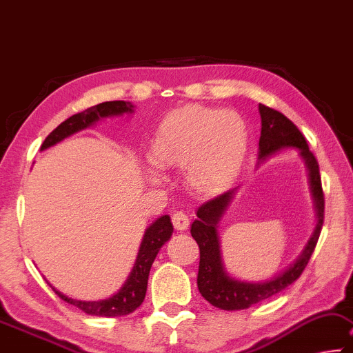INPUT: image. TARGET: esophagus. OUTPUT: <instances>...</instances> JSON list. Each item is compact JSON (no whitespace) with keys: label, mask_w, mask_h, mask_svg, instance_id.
<instances>
[{"label":"esophagus","mask_w":353,"mask_h":353,"mask_svg":"<svg viewBox=\"0 0 353 353\" xmlns=\"http://www.w3.org/2000/svg\"><path fill=\"white\" fill-rule=\"evenodd\" d=\"M172 223L178 231H183V230L188 228L189 217L184 214L183 211H176V212H173V216H172Z\"/></svg>","instance_id":"obj_1"}]
</instances>
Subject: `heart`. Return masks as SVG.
<instances>
[{
  "label": "heart",
  "instance_id": "heart-1",
  "mask_svg": "<svg viewBox=\"0 0 353 353\" xmlns=\"http://www.w3.org/2000/svg\"><path fill=\"white\" fill-rule=\"evenodd\" d=\"M247 148V125L238 112L188 105L161 120L148 161L161 170L186 169V183L195 194L214 195L238 176Z\"/></svg>",
  "mask_w": 353,
  "mask_h": 353
}]
</instances>
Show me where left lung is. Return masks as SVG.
<instances>
[{
  "label": "left lung",
  "mask_w": 353,
  "mask_h": 353,
  "mask_svg": "<svg viewBox=\"0 0 353 353\" xmlns=\"http://www.w3.org/2000/svg\"><path fill=\"white\" fill-rule=\"evenodd\" d=\"M259 114H261L259 159L268 158V156L279 152L280 148L294 147L300 150V154L303 156L310 170L311 190H313L316 200L317 219H319V222H317L313 238L310 239L308 245L305 247L302 256L290 269L269 281L244 283L230 279L225 274L221 261V248H219V238L216 231L219 219L222 217L225 208L228 206L234 190L223 192L201 205L197 210V221H194L192 227H190V234L197 241L200 248L197 286L201 296L212 307L227 311L245 310L252 307V305L275 296V294L281 292L285 288L292 285L308 265L310 258L316 248L317 239H319L323 223L325 199H323L319 164H317V159L313 152L308 148L307 139H305L300 130L286 115L275 111V109L265 105H259Z\"/></svg>",
  "instance_id": "1"
}]
</instances>
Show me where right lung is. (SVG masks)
<instances>
[{
	"mask_svg": "<svg viewBox=\"0 0 353 353\" xmlns=\"http://www.w3.org/2000/svg\"><path fill=\"white\" fill-rule=\"evenodd\" d=\"M131 103L126 101H105L97 106L84 109L83 112L72 115V117L63 120L59 126H56V128L46 136L42 143V150L54 145V143L62 141V139H65L67 136L73 134V132L88 128V126L95 123L97 120H100L103 117L131 112ZM172 233L173 227L169 216L159 217L153 225H150L148 230L145 231V236H143L141 250H139L134 269H132L130 279L126 280L122 290L117 294H114L112 297L105 300H97V302H83V300L68 299L56 290L53 291L63 300V302L70 303L73 307L83 310L84 313L92 316L115 317L130 314L137 307H141L143 299H145L150 268H152L159 248L170 239Z\"/></svg>",
	"mask_w": 353,
	"mask_h": 353,
	"instance_id": "add662e5",
	"label": "right lung"
}]
</instances>
